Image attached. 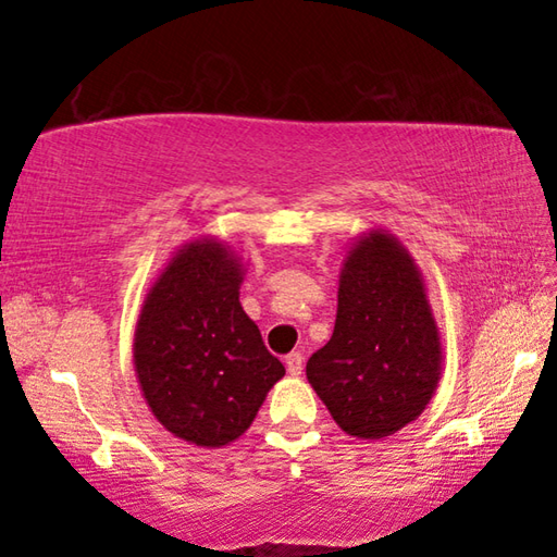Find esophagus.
<instances>
[{"label": "esophagus", "instance_id": "obj_1", "mask_svg": "<svg viewBox=\"0 0 557 557\" xmlns=\"http://www.w3.org/2000/svg\"><path fill=\"white\" fill-rule=\"evenodd\" d=\"M285 366H287L289 375H299L301 366H305V356H301L299 351H292V354L285 356Z\"/></svg>", "mask_w": 557, "mask_h": 557}]
</instances>
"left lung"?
Here are the masks:
<instances>
[{"label":"left lung","mask_w":557,"mask_h":557,"mask_svg":"<svg viewBox=\"0 0 557 557\" xmlns=\"http://www.w3.org/2000/svg\"><path fill=\"white\" fill-rule=\"evenodd\" d=\"M442 375V336L425 277L383 228L348 245L336 324L307 361V381L346 435L383 440L428 408Z\"/></svg>","instance_id":"8db88e82"}]
</instances>
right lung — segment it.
Masks as SVG:
<instances>
[{"mask_svg":"<svg viewBox=\"0 0 557 557\" xmlns=\"http://www.w3.org/2000/svg\"><path fill=\"white\" fill-rule=\"evenodd\" d=\"M243 277L238 252L201 235L169 258L137 319L132 358L149 410L203 449L238 440L285 375L240 305Z\"/></svg>","mask_w":557,"mask_h":557,"instance_id":"1","label":"right lung"}]
</instances>
